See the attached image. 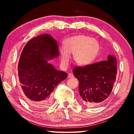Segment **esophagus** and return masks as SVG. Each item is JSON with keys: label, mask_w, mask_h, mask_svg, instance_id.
Instances as JSON below:
<instances>
[{"label": "esophagus", "mask_w": 134, "mask_h": 134, "mask_svg": "<svg viewBox=\"0 0 134 134\" xmlns=\"http://www.w3.org/2000/svg\"><path fill=\"white\" fill-rule=\"evenodd\" d=\"M73 77V75H72V74L71 73H69V74H68V78H71Z\"/></svg>", "instance_id": "obj_1"}]
</instances>
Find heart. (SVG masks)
<instances>
[{
  "label": "heart",
  "instance_id": "1",
  "mask_svg": "<svg viewBox=\"0 0 134 134\" xmlns=\"http://www.w3.org/2000/svg\"><path fill=\"white\" fill-rule=\"evenodd\" d=\"M64 50L61 53V60L66 65L69 62L70 54H73L74 60L79 65L85 66L94 60L99 50L97 41L86 35L74 36L63 42Z\"/></svg>",
  "mask_w": 134,
  "mask_h": 134
}]
</instances>
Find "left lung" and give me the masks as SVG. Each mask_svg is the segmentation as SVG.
<instances>
[{"label": "left lung", "mask_w": 134, "mask_h": 134, "mask_svg": "<svg viewBox=\"0 0 134 134\" xmlns=\"http://www.w3.org/2000/svg\"><path fill=\"white\" fill-rule=\"evenodd\" d=\"M117 65L116 58L109 55L107 61L74 68L72 72L79 80V90L84 104L93 106L106 100L116 81Z\"/></svg>", "instance_id": "8db88e82"}]
</instances>
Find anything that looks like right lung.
Returning <instances> with one entry per match:
<instances>
[{
    "label": "right lung",
    "instance_id": "add662e5",
    "mask_svg": "<svg viewBox=\"0 0 134 134\" xmlns=\"http://www.w3.org/2000/svg\"><path fill=\"white\" fill-rule=\"evenodd\" d=\"M58 54L57 43L49 34L32 38L22 51L18 67L21 93L36 109L50 105L55 87L67 77L66 72L56 70L47 62Z\"/></svg>",
    "mask_w": 134,
    "mask_h": 134
}]
</instances>
